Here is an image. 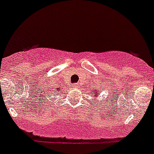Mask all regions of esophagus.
<instances>
[{"instance_id":"obj_1","label":"esophagus","mask_w":154,"mask_h":154,"mask_svg":"<svg viewBox=\"0 0 154 154\" xmlns=\"http://www.w3.org/2000/svg\"><path fill=\"white\" fill-rule=\"evenodd\" d=\"M72 87H73V88H76L77 87V84H73V85H72Z\"/></svg>"}]
</instances>
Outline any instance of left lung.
Listing matches in <instances>:
<instances>
[{"mask_svg": "<svg viewBox=\"0 0 154 154\" xmlns=\"http://www.w3.org/2000/svg\"><path fill=\"white\" fill-rule=\"evenodd\" d=\"M96 94H99V91H98V90H97V91H95V90H92V91H91V94H89V95H96ZM94 96H95V95H93L92 97H94ZM107 101H108V100H106V102Z\"/></svg>", "mask_w": 154, "mask_h": 154, "instance_id": "left-lung-1", "label": "left lung"}]
</instances>
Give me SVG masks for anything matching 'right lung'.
Listing matches in <instances>:
<instances>
[{
	"instance_id": "obj_1",
	"label": "right lung",
	"mask_w": 154,
	"mask_h": 154,
	"mask_svg": "<svg viewBox=\"0 0 154 154\" xmlns=\"http://www.w3.org/2000/svg\"><path fill=\"white\" fill-rule=\"evenodd\" d=\"M59 89H60L59 88H55V89L52 88L51 90H50V91H48V95H49V93H51V91H53V92L55 93V91H59ZM46 92H47V91H45V93H46ZM49 96H51V95H49ZM45 97H46V95H45ZM46 100H48V99H46Z\"/></svg>"
}]
</instances>
